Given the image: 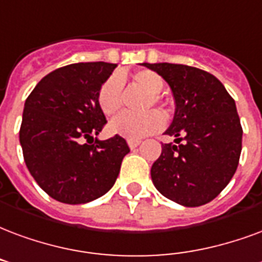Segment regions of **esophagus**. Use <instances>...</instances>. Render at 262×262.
Masks as SVG:
<instances>
[{
  "instance_id": "34e87169",
  "label": "esophagus",
  "mask_w": 262,
  "mask_h": 262,
  "mask_svg": "<svg viewBox=\"0 0 262 262\" xmlns=\"http://www.w3.org/2000/svg\"><path fill=\"white\" fill-rule=\"evenodd\" d=\"M141 141L140 140H127V144H129V147L130 148H136L139 144H140Z\"/></svg>"
}]
</instances>
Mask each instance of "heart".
I'll list each match as a JSON object with an SVG mask.
<instances>
[{"label": "heart", "mask_w": 262, "mask_h": 262, "mask_svg": "<svg viewBox=\"0 0 262 262\" xmlns=\"http://www.w3.org/2000/svg\"><path fill=\"white\" fill-rule=\"evenodd\" d=\"M133 83L143 89L147 94L144 110L158 106L164 115H168L166 101L160 96L164 89V80L160 75L151 71L136 72L132 76ZM97 104L105 115H114L122 104V79L118 75H112L102 83L97 93ZM164 126V119L157 111H150L143 115H132L122 112L115 116L110 123V132L129 140H139L158 132Z\"/></svg>", "instance_id": "b5f03b06"}]
</instances>
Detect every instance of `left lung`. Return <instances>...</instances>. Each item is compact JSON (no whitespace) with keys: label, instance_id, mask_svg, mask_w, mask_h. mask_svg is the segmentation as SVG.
<instances>
[{"label":"left lung","instance_id":"left-lung-1","mask_svg":"<svg viewBox=\"0 0 262 262\" xmlns=\"http://www.w3.org/2000/svg\"><path fill=\"white\" fill-rule=\"evenodd\" d=\"M169 84L175 116L165 132L175 143L162 144L151 166L161 194L185 207H199L224 190L239 165L242 135L236 104L208 72L180 63H143Z\"/></svg>","mask_w":262,"mask_h":262}]
</instances>
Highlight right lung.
<instances>
[{
  "label": "right lung",
  "mask_w": 262,
  "mask_h": 262,
  "mask_svg": "<svg viewBox=\"0 0 262 262\" xmlns=\"http://www.w3.org/2000/svg\"><path fill=\"white\" fill-rule=\"evenodd\" d=\"M116 68L79 62L44 76L25 102L19 140L29 172L50 197L84 204L111 189L130 151L123 137L94 139L106 123L97 93Z\"/></svg>",
  "instance_id": "1"
}]
</instances>
